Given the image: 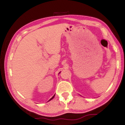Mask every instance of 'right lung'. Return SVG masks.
Wrapping results in <instances>:
<instances>
[{"instance_id":"add662e5","label":"right lung","mask_w":125,"mask_h":125,"mask_svg":"<svg viewBox=\"0 0 125 125\" xmlns=\"http://www.w3.org/2000/svg\"><path fill=\"white\" fill-rule=\"evenodd\" d=\"M54 95H55V94H54ZM54 95H53V96H52V98H51V99H50V100H52V99H53V98H54ZM50 100H49V101H50Z\"/></svg>"}]
</instances>
